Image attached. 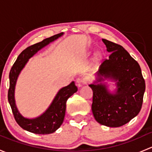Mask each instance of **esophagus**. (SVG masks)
Returning <instances> with one entry per match:
<instances>
[{
  "label": "esophagus",
  "instance_id": "obj_1",
  "mask_svg": "<svg viewBox=\"0 0 152 152\" xmlns=\"http://www.w3.org/2000/svg\"><path fill=\"white\" fill-rule=\"evenodd\" d=\"M81 82H82V84H84V85H87V84H89L91 82V79H90L89 76H85V77L82 79Z\"/></svg>",
  "mask_w": 152,
  "mask_h": 152
}]
</instances>
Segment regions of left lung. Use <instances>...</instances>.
I'll return each instance as SVG.
<instances>
[{
	"instance_id": "1",
	"label": "left lung",
	"mask_w": 152,
	"mask_h": 152,
	"mask_svg": "<svg viewBox=\"0 0 152 152\" xmlns=\"http://www.w3.org/2000/svg\"><path fill=\"white\" fill-rule=\"evenodd\" d=\"M108 59L101 65L98 82L103 77L117 81V91L111 94L102 83L90 85L93 90L92 111L98 123L109 127H119L129 122L141 110L145 89L141 69L136 60L121 45L102 39Z\"/></svg>"
}]
</instances>
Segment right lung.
Segmentation results:
<instances>
[{"label": "right lung", "instance_id": "1", "mask_svg": "<svg viewBox=\"0 0 152 152\" xmlns=\"http://www.w3.org/2000/svg\"><path fill=\"white\" fill-rule=\"evenodd\" d=\"M63 33L57 34L49 38L43 39L42 42L32 45L23 50L18 56L11 68L10 72V88L8 90V101L12 108L14 118L18 125L26 131L38 134H48L53 133L60 127L63 123L66 110V102L69 97L78 90L74 82H72L69 85L61 89L53 102L48 110L39 117L34 119H28L23 117L17 109L15 102V87L17 79L23 68L28 59L34 55L38 50H40L52 41L61 37Z\"/></svg>", "mask_w": 152, "mask_h": 152}]
</instances>
